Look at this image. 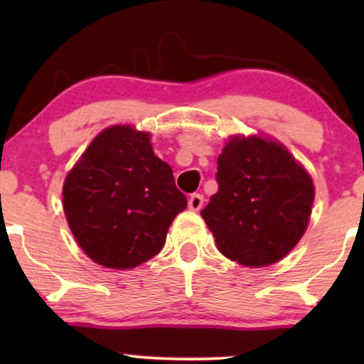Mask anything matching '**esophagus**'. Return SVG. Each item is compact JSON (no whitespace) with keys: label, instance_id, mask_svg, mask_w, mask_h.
I'll return each mask as SVG.
<instances>
[{"label":"esophagus","instance_id":"34e87169","mask_svg":"<svg viewBox=\"0 0 364 364\" xmlns=\"http://www.w3.org/2000/svg\"><path fill=\"white\" fill-rule=\"evenodd\" d=\"M202 205H203V195L200 193L190 195V198H188V207H190V210L198 212L200 208H202Z\"/></svg>","mask_w":364,"mask_h":364}]
</instances>
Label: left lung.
<instances>
[{
	"label": "left lung",
	"mask_w": 364,
	"mask_h": 364,
	"mask_svg": "<svg viewBox=\"0 0 364 364\" xmlns=\"http://www.w3.org/2000/svg\"><path fill=\"white\" fill-rule=\"evenodd\" d=\"M217 190L202 217L219 252L246 267L279 262L310 220L315 186L289 150L262 136H232L217 159Z\"/></svg>",
	"instance_id": "obj_1"
}]
</instances>
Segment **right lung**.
Instances as JSON below:
<instances>
[{"instance_id":"obj_1","label":"right lung","mask_w":364,"mask_h":364,"mask_svg":"<svg viewBox=\"0 0 364 364\" xmlns=\"http://www.w3.org/2000/svg\"><path fill=\"white\" fill-rule=\"evenodd\" d=\"M63 208L87 257L124 270L161 252L186 196L171 166L154 154L149 133L114 124L90 141L68 173Z\"/></svg>"}]
</instances>
